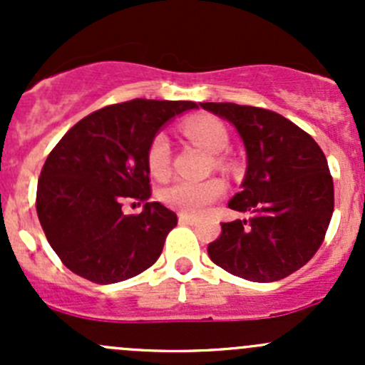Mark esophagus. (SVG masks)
<instances>
[{
    "instance_id": "1",
    "label": "esophagus",
    "mask_w": 365,
    "mask_h": 365,
    "mask_svg": "<svg viewBox=\"0 0 365 365\" xmlns=\"http://www.w3.org/2000/svg\"><path fill=\"white\" fill-rule=\"evenodd\" d=\"M178 220L182 224H196V217L194 215H189V213H180L178 215Z\"/></svg>"
}]
</instances>
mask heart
<instances>
[{"instance_id": "1", "label": "heart", "mask_w": 365, "mask_h": 365, "mask_svg": "<svg viewBox=\"0 0 365 365\" xmlns=\"http://www.w3.org/2000/svg\"><path fill=\"white\" fill-rule=\"evenodd\" d=\"M183 132L190 141L206 150L208 153H222L230 146V132L226 125L212 116H196L190 118L183 125ZM148 169L157 178H164L171 168V143L164 132H159L152 138L146 152ZM217 165H224L226 160L217 159ZM224 194V183L219 178L201 180H175L169 183L162 192V200L173 208L180 210L182 213H200L208 205L219 200Z\"/></svg>"}]
</instances>
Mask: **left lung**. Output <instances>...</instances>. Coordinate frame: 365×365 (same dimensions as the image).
<instances>
[{
  "label": "left lung",
  "mask_w": 365,
  "mask_h": 365,
  "mask_svg": "<svg viewBox=\"0 0 365 365\" xmlns=\"http://www.w3.org/2000/svg\"><path fill=\"white\" fill-rule=\"evenodd\" d=\"M201 108L237 127L247 150L242 190L227 203L245 219L222 222L208 244L217 267L252 282H274L304 267L325 240L334 180L318 143L279 113L231 102Z\"/></svg>",
  "instance_id": "8db88e82"
}]
</instances>
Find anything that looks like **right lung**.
I'll return each mask as SVG.
<instances>
[{
	"label": "right lung",
	"instance_id": "add662e5",
	"mask_svg": "<svg viewBox=\"0 0 365 365\" xmlns=\"http://www.w3.org/2000/svg\"><path fill=\"white\" fill-rule=\"evenodd\" d=\"M197 108L189 101L106 106L77 121L47 157L36 187V213L47 242L73 274L113 284L159 259L178 217L150 203V141L168 120ZM143 203L125 216L120 206Z\"/></svg>",
	"mask_w": 365,
	"mask_h": 365
}]
</instances>
